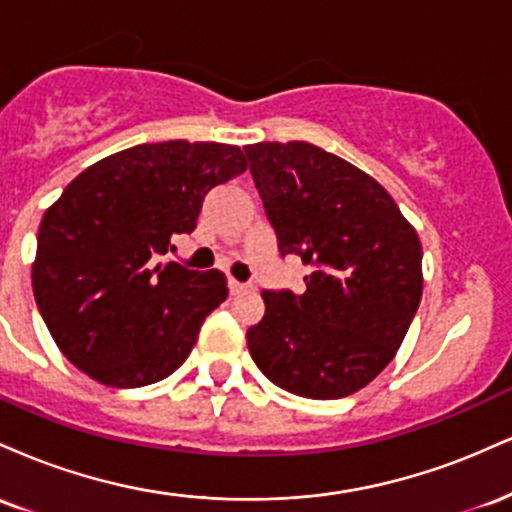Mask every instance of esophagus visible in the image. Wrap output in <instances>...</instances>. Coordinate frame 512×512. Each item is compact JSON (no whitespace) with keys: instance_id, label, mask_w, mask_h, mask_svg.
I'll return each instance as SVG.
<instances>
[{"instance_id":"1","label":"esophagus","mask_w":512,"mask_h":512,"mask_svg":"<svg viewBox=\"0 0 512 512\" xmlns=\"http://www.w3.org/2000/svg\"><path fill=\"white\" fill-rule=\"evenodd\" d=\"M228 291H231V296H238V293L248 291V286L240 284V281H236V279H228Z\"/></svg>"}]
</instances>
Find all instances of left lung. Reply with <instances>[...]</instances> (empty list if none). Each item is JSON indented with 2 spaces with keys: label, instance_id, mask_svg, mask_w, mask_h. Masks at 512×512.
Instances as JSON below:
<instances>
[{
  "label": "left lung",
  "instance_id": "obj_1",
  "mask_svg": "<svg viewBox=\"0 0 512 512\" xmlns=\"http://www.w3.org/2000/svg\"><path fill=\"white\" fill-rule=\"evenodd\" d=\"M281 255L308 264L305 291H262L248 330L281 390L342 399L397 354L421 303V243L380 182L308 142L245 146Z\"/></svg>",
  "mask_w": 512,
  "mask_h": 512
}]
</instances>
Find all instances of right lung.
<instances>
[{
    "instance_id": "right-lung-1",
    "label": "right lung",
    "mask_w": 512,
    "mask_h": 512,
    "mask_svg": "<svg viewBox=\"0 0 512 512\" xmlns=\"http://www.w3.org/2000/svg\"><path fill=\"white\" fill-rule=\"evenodd\" d=\"M245 168L238 146L175 139L117 151L64 187L40 221L33 293L76 368L103 385L142 387L185 363L226 301V276L163 255L195 231L211 187Z\"/></svg>"
}]
</instances>
